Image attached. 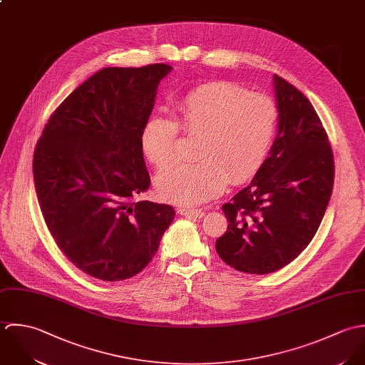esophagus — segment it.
Segmentation results:
<instances>
[{
  "instance_id": "34e87169",
  "label": "esophagus",
  "mask_w": 365,
  "mask_h": 365,
  "mask_svg": "<svg viewBox=\"0 0 365 365\" xmlns=\"http://www.w3.org/2000/svg\"><path fill=\"white\" fill-rule=\"evenodd\" d=\"M178 213L186 217H203L205 216V210L202 209H190V207H179Z\"/></svg>"
}]
</instances>
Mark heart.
Returning <instances> with one entry per match:
<instances>
[{
	"instance_id": "obj_1",
	"label": "heart",
	"mask_w": 365,
	"mask_h": 365,
	"mask_svg": "<svg viewBox=\"0 0 365 365\" xmlns=\"http://www.w3.org/2000/svg\"><path fill=\"white\" fill-rule=\"evenodd\" d=\"M172 118L155 114L143 127V153L155 168L176 158L179 130L200 138L197 163H178L156 178V190L168 202L196 205L221 193L228 182L242 183L262 166L277 133L278 107L262 93L213 81L172 103Z\"/></svg>"
}]
</instances>
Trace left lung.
<instances>
[{"label": "left lung", "instance_id": "8db88e82", "mask_svg": "<svg viewBox=\"0 0 365 365\" xmlns=\"http://www.w3.org/2000/svg\"><path fill=\"white\" fill-rule=\"evenodd\" d=\"M279 113L268 158L230 203L220 258L240 272L265 275L292 262L312 241L326 213L334 180L333 152L313 106L274 74Z\"/></svg>", "mask_w": 365, "mask_h": 365}]
</instances>
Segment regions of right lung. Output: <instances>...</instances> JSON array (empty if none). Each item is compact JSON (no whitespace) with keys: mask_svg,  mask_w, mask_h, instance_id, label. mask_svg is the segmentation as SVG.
<instances>
[{"mask_svg":"<svg viewBox=\"0 0 365 365\" xmlns=\"http://www.w3.org/2000/svg\"><path fill=\"white\" fill-rule=\"evenodd\" d=\"M169 65L106 68L49 118L34 153L46 225L63 254L101 281L133 278L152 261L175 209L149 200L141 131Z\"/></svg>","mask_w":365,"mask_h":365,"instance_id":"1","label":"right lung"}]
</instances>
